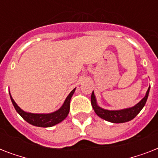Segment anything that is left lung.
Segmentation results:
<instances>
[{
	"mask_svg": "<svg viewBox=\"0 0 158 158\" xmlns=\"http://www.w3.org/2000/svg\"><path fill=\"white\" fill-rule=\"evenodd\" d=\"M150 87L148 88L147 91V94L145 97L139 102L138 104L133 106V107L127 108V109H123V110H108L99 107L97 105L96 98L95 95L93 92L91 95V104L92 106L94 108V111L98 115L99 117L105 120L110 121L112 123H125L127 121L133 120L136 115L140 112V110H142L143 107L144 106L146 102H147L148 94H149Z\"/></svg>",
	"mask_w": 158,
	"mask_h": 158,
	"instance_id": "obj_1",
	"label": "left lung"
}]
</instances>
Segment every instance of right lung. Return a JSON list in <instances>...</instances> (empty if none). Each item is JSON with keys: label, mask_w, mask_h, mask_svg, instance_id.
Wrapping results in <instances>:
<instances>
[{"label": "right lung", "mask_w": 158, "mask_h": 158, "mask_svg": "<svg viewBox=\"0 0 158 158\" xmlns=\"http://www.w3.org/2000/svg\"><path fill=\"white\" fill-rule=\"evenodd\" d=\"M75 89H73L70 94L65 99L64 104L59 110H57L55 112L50 113V114H33V113H28L23 111L22 109L19 108L15 102L14 101L12 97L10 96V99L14 107L15 108L16 111L22 116L23 120L31 125L38 126V127H52L53 125H56L58 123L61 122L62 120H64L69 111V102L71 99L72 95L74 94Z\"/></svg>", "instance_id": "right-lung-1"}]
</instances>
